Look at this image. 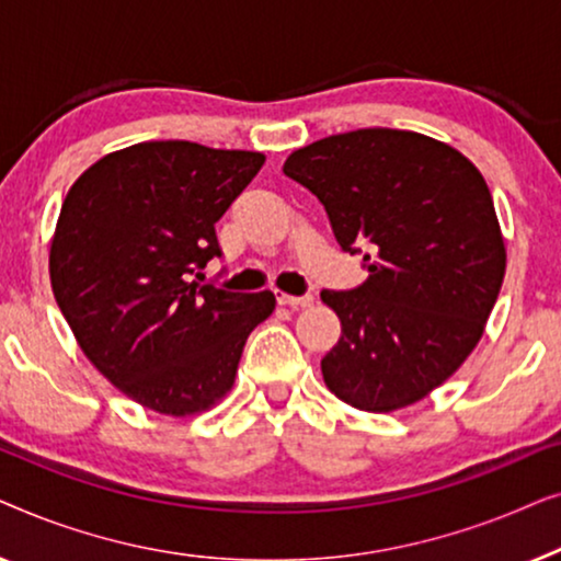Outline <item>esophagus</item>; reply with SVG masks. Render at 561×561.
Returning a JSON list of instances; mask_svg holds the SVG:
<instances>
[{"instance_id":"34e87169","label":"esophagus","mask_w":561,"mask_h":561,"mask_svg":"<svg viewBox=\"0 0 561 561\" xmlns=\"http://www.w3.org/2000/svg\"><path fill=\"white\" fill-rule=\"evenodd\" d=\"M278 304L280 306H290V309H306V306L313 304V296H290V294H278Z\"/></svg>"}]
</instances>
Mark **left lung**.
I'll use <instances>...</instances> for the list:
<instances>
[{
    "label": "left lung",
    "instance_id": "obj_1",
    "mask_svg": "<svg viewBox=\"0 0 561 561\" xmlns=\"http://www.w3.org/2000/svg\"><path fill=\"white\" fill-rule=\"evenodd\" d=\"M283 173L324 204L342 250L367 248L363 286L321 290L342 321L321 359L327 388L373 413L426 398L478 347L503 286L482 173L447 142L388 127L306 145Z\"/></svg>",
    "mask_w": 561,
    "mask_h": 561
}]
</instances>
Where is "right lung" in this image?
I'll return each instance as SVG.
<instances>
[{"mask_svg": "<svg viewBox=\"0 0 561 561\" xmlns=\"http://www.w3.org/2000/svg\"><path fill=\"white\" fill-rule=\"evenodd\" d=\"M263 152L188 140L137 142L87 168L50 242V286L91 365L145 409L209 411L234 386L252 329L275 296L198 286L219 257L229 204Z\"/></svg>", "mask_w": 561, "mask_h": 561, "instance_id": "right-lung-1", "label": "right lung"}]
</instances>
